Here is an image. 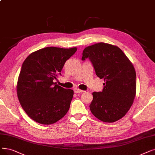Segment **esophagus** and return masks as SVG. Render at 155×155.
I'll return each mask as SVG.
<instances>
[{"mask_svg": "<svg viewBox=\"0 0 155 155\" xmlns=\"http://www.w3.org/2000/svg\"><path fill=\"white\" fill-rule=\"evenodd\" d=\"M84 91V90H79L78 88H75V89H74V93H75V94H79V93H83Z\"/></svg>", "mask_w": 155, "mask_h": 155, "instance_id": "34e87169", "label": "esophagus"}]
</instances>
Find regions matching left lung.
<instances>
[{
    "instance_id": "8db88e82",
    "label": "left lung",
    "mask_w": 155,
    "mask_h": 155,
    "mask_svg": "<svg viewBox=\"0 0 155 155\" xmlns=\"http://www.w3.org/2000/svg\"><path fill=\"white\" fill-rule=\"evenodd\" d=\"M88 58L96 75L104 79L101 92L93 93L91 113L103 122L113 123L125 116L136 94V73L133 64L116 46L99 42L86 47L82 60Z\"/></svg>"
}]
</instances>
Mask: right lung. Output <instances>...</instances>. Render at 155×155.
I'll return each instance as SVG.
<instances>
[{"mask_svg": "<svg viewBox=\"0 0 155 155\" xmlns=\"http://www.w3.org/2000/svg\"><path fill=\"white\" fill-rule=\"evenodd\" d=\"M77 48L46 47L30 54L18 79L17 95L25 112L42 125L57 122L69 109L74 91L54 83Z\"/></svg>", "mask_w": 155, "mask_h": 155, "instance_id": "obj_1", "label": "right lung"}]
</instances>
